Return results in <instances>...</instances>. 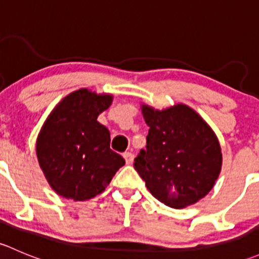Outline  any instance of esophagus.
I'll list each match as a JSON object with an SVG mask.
<instances>
[{
    "instance_id": "obj_1",
    "label": "esophagus",
    "mask_w": 259,
    "mask_h": 259,
    "mask_svg": "<svg viewBox=\"0 0 259 259\" xmlns=\"http://www.w3.org/2000/svg\"><path fill=\"white\" fill-rule=\"evenodd\" d=\"M122 156H124L125 163L126 164H132L133 160H134V154L130 153V151H125V153L122 154Z\"/></svg>"
}]
</instances>
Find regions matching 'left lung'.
Wrapping results in <instances>:
<instances>
[{
	"instance_id": "obj_1",
	"label": "left lung",
	"mask_w": 259,
	"mask_h": 259,
	"mask_svg": "<svg viewBox=\"0 0 259 259\" xmlns=\"http://www.w3.org/2000/svg\"><path fill=\"white\" fill-rule=\"evenodd\" d=\"M150 129L146 150H140L134 168L154 198L183 209L210 192L222 170V149L215 133L185 104L158 110L142 104Z\"/></svg>"
}]
</instances>
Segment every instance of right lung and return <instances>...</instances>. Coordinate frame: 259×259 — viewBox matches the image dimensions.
I'll return each mask as SVG.
<instances>
[{"label":"right lung","instance_id":"add662e5","mask_svg":"<svg viewBox=\"0 0 259 259\" xmlns=\"http://www.w3.org/2000/svg\"><path fill=\"white\" fill-rule=\"evenodd\" d=\"M111 94L79 89L50 113L36 140V155L50 187L60 197L83 202L103 193L124 158L110 149V133L98 121Z\"/></svg>","mask_w":259,"mask_h":259}]
</instances>
